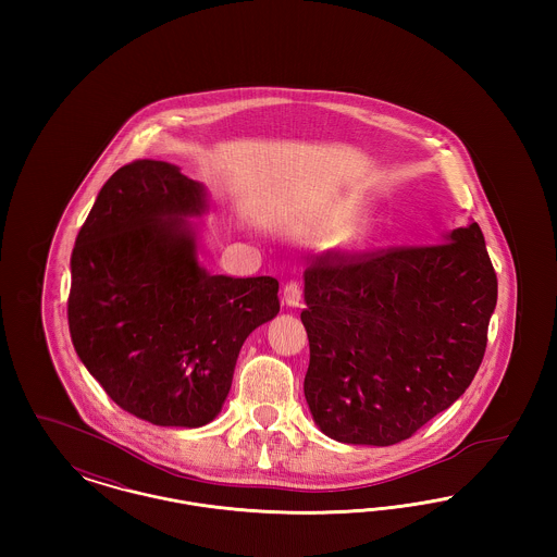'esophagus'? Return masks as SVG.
<instances>
[{
    "instance_id": "34e87169",
    "label": "esophagus",
    "mask_w": 557,
    "mask_h": 557,
    "mask_svg": "<svg viewBox=\"0 0 557 557\" xmlns=\"http://www.w3.org/2000/svg\"><path fill=\"white\" fill-rule=\"evenodd\" d=\"M284 302L288 307H300V302H302V286L298 282H288L284 286Z\"/></svg>"
}]
</instances>
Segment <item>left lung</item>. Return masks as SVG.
<instances>
[{
  "instance_id": "1",
  "label": "left lung",
  "mask_w": 557,
  "mask_h": 557,
  "mask_svg": "<svg viewBox=\"0 0 557 557\" xmlns=\"http://www.w3.org/2000/svg\"><path fill=\"white\" fill-rule=\"evenodd\" d=\"M445 239L311 257L305 398L330 438L397 445L472 384L497 273L478 223Z\"/></svg>"
}]
</instances>
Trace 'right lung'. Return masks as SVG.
I'll use <instances>...</instances> for the list:
<instances>
[{
    "mask_svg": "<svg viewBox=\"0 0 557 557\" xmlns=\"http://www.w3.org/2000/svg\"><path fill=\"white\" fill-rule=\"evenodd\" d=\"M205 189L175 164L133 160L100 189L71 257L69 330L121 409L198 428L221 411L248 334L280 313L277 280L211 275L189 214Z\"/></svg>",
    "mask_w": 557,
    "mask_h": 557,
    "instance_id": "obj_1",
    "label": "right lung"
}]
</instances>
